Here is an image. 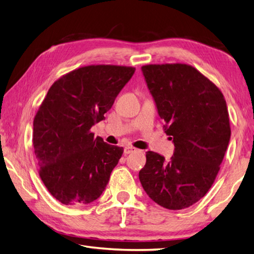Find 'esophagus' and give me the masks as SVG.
I'll return each mask as SVG.
<instances>
[{
	"label": "esophagus",
	"mask_w": 254,
	"mask_h": 254,
	"mask_svg": "<svg viewBox=\"0 0 254 254\" xmlns=\"http://www.w3.org/2000/svg\"><path fill=\"white\" fill-rule=\"evenodd\" d=\"M136 148H134L132 146H127L126 148H124V155H127V154H131L133 152H135Z\"/></svg>",
	"instance_id": "esophagus-1"
}]
</instances>
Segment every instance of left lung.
Segmentation results:
<instances>
[{
    "label": "left lung",
    "instance_id": "8db88e82",
    "mask_svg": "<svg viewBox=\"0 0 254 254\" xmlns=\"http://www.w3.org/2000/svg\"><path fill=\"white\" fill-rule=\"evenodd\" d=\"M165 132L174 138V156L146 152L139 181L160 206L183 209L213 186L230 139L229 113L220 89L185 63L142 66Z\"/></svg>",
    "mask_w": 254,
    "mask_h": 254
}]
</instances>
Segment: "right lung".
Returning a JSON list of instances; mask_svg holds the SVG:
<instances>
[{"instance_id":"obj_1","label":"right lung","mask_w":254,"mask_h":254,"mask_svg":"<svg viewBox=\"0 0 254 254\" xmlns=\"http://www.w3.org/2000/svg\"><path fill=\"white\" fill-rule=\"evenodd\" d=\"M135 67L98 64L64 74L52 84L34 119L32 145L42 182L59 202L89 204L105 191L123 148L95 137Z\"/></svg>"}]
</instances>
